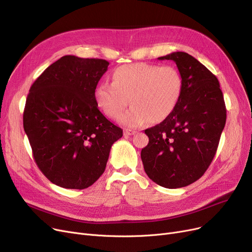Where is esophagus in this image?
Returning <instances> with one entry per match:
<instances>
[{
  "instance_id": "obj_1",
  "label": "esophagus",
  "mask_w": 252,
  "mask_h": 252,
  "mask_svg": "<svg viewBox=\"0 0 252 252\" xmlns=\"http://www.w3.org/2000/svg\"><path fill=\"white\" fill-rule=\"evenodd\" d=\"M135 134H136L135 130H131V129H125L124 130L125 136H131V135H135Z\"/></svg>"
}]
</instances>
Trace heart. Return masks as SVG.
Instances as JSON below:
<instances>
[{"label":"heart","instance_id":"b5f03b06","mask_svg":"<svg viewBox=\"0 0 252 252\" xmlns=\"http://www.w3.org/2000/svg\"><path fill=\"white\" fill-rule=\"evenodd\" d=\"M182 76L174 66L133 63L117 67L112 83H101L95 90L100 110L117 118L129 103L131 107L118 122L127 127H140L149 122H163L176 109L182 94Z\"/></svg>","mask_w":252,"mask_h":252}]
</instances>
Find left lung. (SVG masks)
<instances>
[{
    "mask_svg": "<svg viewBox=\"0 0 252 252\" xmlns=\"http://www.w3.org/2000/svg\"><path fill=\"white\" fill-rule=\"evenodd\" d=\"M158 59L176 62L182 94L173 113L145 129L149 143L142 149L141 158L154 183L177 189L201 178L213 161L227 110L217 76L193 56L174 52Z\"/></svg>",
    "mask_w": 252,
    "mask_h": 252,
    "instance_id": "left-lung-1",
    "label": "left lung"
}]
</instances>
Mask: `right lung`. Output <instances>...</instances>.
<instances>
[{
	"label": "right lung",
	"instance_id": "obj_1",
	"mask_svg": "<svg viewBox=\"0 0 252 252\" xmlns=\"http://www.w3.org/2000/svg\"><path fill=\"white\" fill-rule=\"evenodd\" d=\"M109 62L66 55L32 84L23 127L34 161L49 181L65 189H86L104 173L123 129L98 109L95 90Z\"/></svg>",
	"mask_w": 252,
	"mask_h": 252
}]
</instances>
